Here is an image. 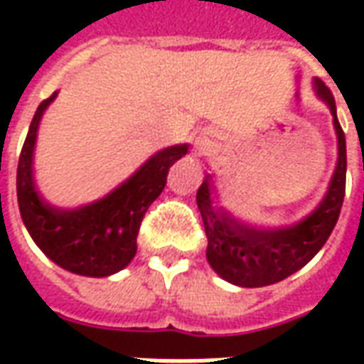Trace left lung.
<instances>
[{"label":"left lung","instance_id":"left-lung-1","mask_svg":"<svg viewBox=\"0 0 364 364\" xmlns=\"http://www.w3.org/2000/svg\"><path fill=\"white\" fill-rule=\"evenodd\" d=\"M312 87L314 93L329 107L337 136L336 169L326 195L312 213L289 226L265 228L240 220L218 205L216 187L210 173H206L205 181L197 191V206L208 237L206 259L214 273L236 287H267L296 273L320 252L336 228L345 197V134L337 120L336 101L331 91L318 77H314Z\"/></svg>","mask_w":364,"mask_h":364}]
</instances>
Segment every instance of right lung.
Instances as JSON below:
<instances>
[{"label": "right lung", "instance_id": "1", "mask_svg": "<svg viewBox=\"0 0 364 364\" xmlns=\"http://www.w3.org/2000/svg\"><path fill=\"white\" fill-rule=\"evenodd\" d=\"M56 95L58 91L38 105L21 150L17 167L21 218L41 252L58 267L82 277H109L134 259L144 214L161 195L169 169L189 151V144L156 151L103 198L75 208H60L36 189L33 167L38 127Z\"/></svg>", "mask_w": 364, "mask_h": 364}]
</instances>
